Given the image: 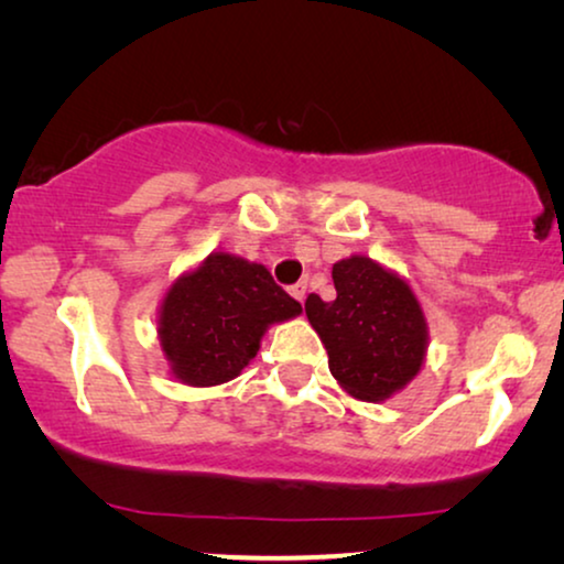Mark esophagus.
Returning <instances> with one entry per match:
<instances>
[{"mask_svg":"<svg viewBox=\"0 0 564 564\" xmlns=\"http://www.w3.org/2000/svg\"><path fill=\"white\" fill-rule=\"evenodd\" d=\"M305 292H307V282H297V284H292V288H290V295L295 297L297 303H303Z\"/></svg>","mask_w":564,"mask_h":564,"instance_id":"1","label":"esophagus"}]
</instances>
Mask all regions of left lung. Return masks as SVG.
<instances>
[{"label": "left lung", "instance_id": "1", "mask_svg": "<svg viewBox=\"0 0 564 564\" xmlns=\"http://www.w3.org/2000/svg\"><path fill=\"white\" fill-rule=\"evenodd\" d=\"M336 300L311 292L305 315L346 395L382 403L419 377L429 351L426 313L405 276L351 253L334 264Z\"/></svg>", "mask_w": 564, "mask_h": 564}]
</instances>
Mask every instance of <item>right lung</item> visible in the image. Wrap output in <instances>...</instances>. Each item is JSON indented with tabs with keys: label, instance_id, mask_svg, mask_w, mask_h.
<instances>
[{
	"label": "right lung",
	"instance_id": "1",
	"mask_svg": "<svg viewBox=\"0 0 564 564\" xmlns=\"http://www.w3.org/2000/svg\"><path fill=\"white\" fill-rule=\"evenodd\" d=\"M300 313L303 305L276 288L264 264L213 251L169 284L156 315L159 344L174 380L213 388L243 372L269 326Z\"/></svg>",
	"mask_w": 564,
	"mask_h": 564
}]
</instances>
